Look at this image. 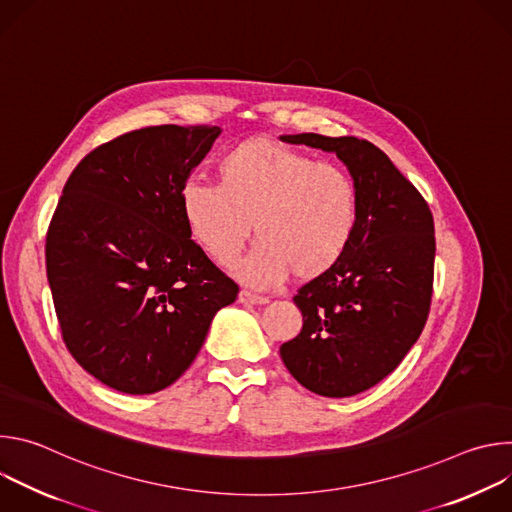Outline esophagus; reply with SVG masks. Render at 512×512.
Returning a JSON list of instances; mask_svg holds the SVG:
<instances>
[{"mask_svg":"<svg viewBox=\"0 0 512 512\" xmlns=\"http://www.w3.org/2000/svg\"><path fill=\"white\" fill-rule=\"evenodd\" d=\"M269 300L265 296H257L253 294V291H247V289H241L239 291V304H245V306H257V304H267Z\"/></svg>","mask_w":512,"mask_h":512,"instance_id":"obj_1","label":"esophagus"}]
</instances>
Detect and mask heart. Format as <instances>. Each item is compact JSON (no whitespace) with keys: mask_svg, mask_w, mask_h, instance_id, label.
<instances>
[{"mask_svg":"<svg viewBox=\"0 0 512 512\" xmlns=\"http://www.w3.org/2000/svg\"><path fill=\"white\" fill-rule=\"evenodd\" d=\"M218 184L190 180L180 192L186 227L200 249L229 267L251 221L259 237L235 273L249 285L273 287L296 271L316 279L348 251L358 227L352 176L287 143L253 137L216 164Z\"/></svg>","mask_w":512,"mask_h":512,"instance_id":"1","label":"heart"}]
</instances>
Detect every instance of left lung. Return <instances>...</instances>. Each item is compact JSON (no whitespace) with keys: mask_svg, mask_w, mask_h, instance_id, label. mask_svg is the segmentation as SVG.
I'll return each instance as SVG.
<instances>
[{"mask_svg":"<svg viewBox=\"0 0 512 512\" xmlns=\"http://www.w3.org/2000/svg\"><path fill=\"white\" fill-rule=\"evenodd\" d=\"M332 152L360 202L344 257L298 289L302 332L279 348L294 379L322 397H352L391 375L417 342L431 304L433 216L377 145L358 137L281 135Z\"/></svg>","mask_w":512,"mask_h":512,"instance_id":"1","label":"left lung"}]
</instances>
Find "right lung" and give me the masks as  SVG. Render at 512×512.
I'll return each mask as SVG.
<instances>
[{
  "mask_svg": "<svg viewBox=\"0 0 512 512\" xmlns=\"http://www.w3.org/2000/svg\"><path fill=\"white\" fill-rule=\"evenodd\" d=\"M221 127L123 133L72 170L46 235L68 352L103 385L150 395L184 375L237 283L190 237L180 192Z\"/></svg>",
  "mask_w": 512,
  "mask_h": 512,
  "instance_id": "right-lung-1",
  "label": "right lung"
}]
</instances>
